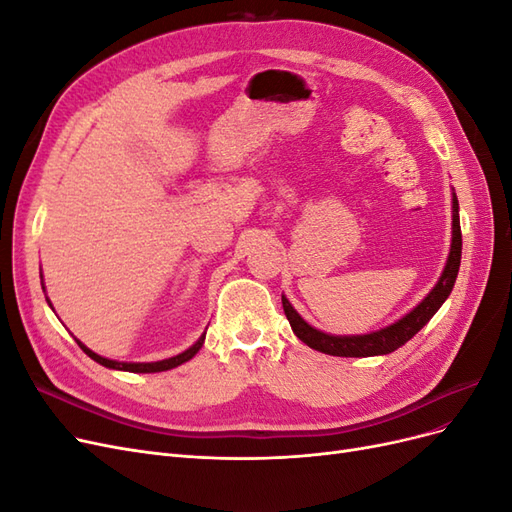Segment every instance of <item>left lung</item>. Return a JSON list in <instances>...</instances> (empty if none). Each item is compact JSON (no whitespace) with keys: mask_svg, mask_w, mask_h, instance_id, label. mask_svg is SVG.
<instances>
[{"mask_svg":"<svg viewBox=\"0 0 512 512\" xmlns=\"http://www.w3.org/2000/svg\"><path fill=\"white\" fill-rule=\"evenodd\" d=\"M459 262H461V226H459V200L453 190V237H451V252H448L444 271L440 275L438 284L431 288L427 297L412 307L406 316H401L393 324L378 331L363 333V335H331L324 333L312 324L305 322L297 309L282 294V305L284 314L290 322L292 333L297 335L303 344L314 348L318 352L331 354V356H378V354H389L395 352L399 346L421 331L425 324L438 312L442 303L451 294L457 273H459Z\"/></svg>","mask_w":512,"mask_h":512,"instance_id":"8db88e82","label":"left lung"}]
</instances>
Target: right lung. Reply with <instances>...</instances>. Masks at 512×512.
Segmentation results:
<instances>
[{
  "instance_id": "add662e5",
  "label": "right lung",
  "mask_w": 512,
  "mask_h": 512,
  "mask_svg": "<svg viewBox=\"0 0 512 512\" xmlns=\"http://www.w3.org/2000/svg\"><path fill=\"white\" fill-rule=\"evenodd\" d=\"M42 290H44V286H42ZM53 307V305H51ZM205 335L207 333H203L200 335L196 342L188 348V350H183L181 354H177V356H170V359H164V361H153V363H126V361H113V359H106V356H100V354H96L94 350H89L83 342H79V339H76V344L81 346V350L89 356V359H94L96 363H100V365H104V367H108V369H117V371H132V374H156V371H166V369H173V367H177V365H183L185 361H190L192 356L203 348V344H205Z\"/></svg>"
}]
</instances>
